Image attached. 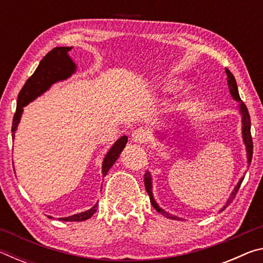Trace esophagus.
<instances>
[{"label": "esophagus", "instance_id": "obj_1", "mask_svg": "<svg viewBox=\"0 0 263 263\" xmlns=\"http://www.w3.org/2000/svg\"><path fill=\"white\" fill-rule=\"evenodd\" d=\"M132 141L137 142V144H144L148 140V133L144 128H137L132 133Z\"/></svg>", "mask_w": 263, "mask_h": 263}]
</instances>
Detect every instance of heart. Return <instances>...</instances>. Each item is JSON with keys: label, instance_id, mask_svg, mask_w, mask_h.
Masks as SVG:
<instances>
[{"label": "heart", "instance_id": "1", "mask_svg": "<svg viewBox=\"0 0 263 263\" xmlns=\"http://www.w3.org/2000/svg\"><path fill=\"white\" fill-rule=\"evenodd\" d=\"M180 87V82H176V81H171L166 83V89H168V90H175V89H177Z\"/></svg>", "mask_w": 263, "mask_h": 263}]
</instances>
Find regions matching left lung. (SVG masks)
Instances as JSON below:
<instances>
[{"label": "left lung", "instance_id": "1", "mask_svg": "<svg viewBox=\"0 0 263 263\" xmlns=\"http://www.w3.org/2000/svg\"><path fill=\"white\" fill-rule=\"evenodd\" d=\"M226 70V74H228V84H229V89H230V94L231 96L233 97V99L239 102V106H240V112H241V116H242V138H243V142L245 145H246V151H247V159H248V163H251L252 161V157H253V140H252V135H251V117H249V114H248V109L247 106L245 105L243 102L241 101V99H240L239 96V91H238V86H237V81H235V79L233 77V74L230 72V70L228 68H225ZM145 188H146V191H147V194L149 195V199H151V203H152L153 208L157 210L158 212L161 213L162 216L169 218V219H179V218L175 217V216H172L169 215L168 212H166L164 210H162L161 208H160L157 202L154 201V197H153V194H152V179H151V174L149 172H146L145 173ZM243 181V177L242 179H240L239 183L237 184V186H235L233 193L231 194L229 201L226 202L225 206L221 209L220 211L225 210L226 206H229L231 203H232V201L235 197V195H237L238 190L240 188V185H241Z\"/></svg>", "mask_w": 263, "mask_h": 263}]
</instances>
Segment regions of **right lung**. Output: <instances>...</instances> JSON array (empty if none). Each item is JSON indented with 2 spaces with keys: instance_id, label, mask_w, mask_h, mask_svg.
<instances>
[{
  "instance_id": "right-lung-1",
  "label": "right lung",
  "mask_w": 263,
  "mask_h": 263,
  "mask_svg": "<svg viewBox=\"0 0 263 263\" xmlns=\"http://www.w3.org/2000/svg\"><path fill=\"white\" fill-rule=\"evenodd\" d=\"M72 50V47H54L52 51H50L43 58L41 64L34 70V73L26 80L23 88L21 89L18 99H17V108L16 112L14 115V119H12V139L15 138V131L18 123L21 121V116L23 112V106L29 104L38 96H41L43 92H45L48 88H50L53 83L58 81H62L66 80L72 75L77 66L70 59L68 55V52ZM127 142V137L123 136L115 142L112 147L109 149L106 153L103 164H102V174L105 176L108 174L109 169L112 167V164L118 159L119 154L122 153L123 148L125 147ZM97 204L91 208L90 210H87L78 215L60 218V220L64 221H83L87 220L94 215L96 211ZM50 217V216H48ZM52 218V217H50Z\"/></svg>"
}]
</instances>
